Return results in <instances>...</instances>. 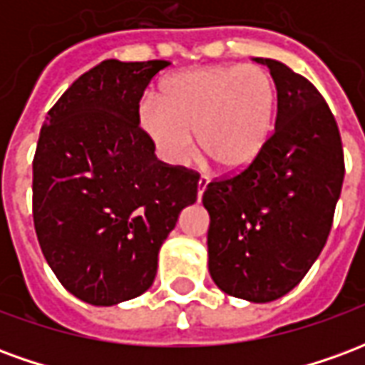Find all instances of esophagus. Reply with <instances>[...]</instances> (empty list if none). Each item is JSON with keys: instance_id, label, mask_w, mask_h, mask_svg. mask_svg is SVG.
<instances>
[{"instance_id": "obj_1", "label": "esophagus", "mask_w": 365, "mask_h": 365, "mask_svg": "<svg viewBox=\"0 0 365 365\" xmlns=\"http://www.w3.org/2000/svg\"><path fill=\"white\" fill-rule=\"evenodd\" d=\"M207 185H209V180H207V178H199V183H197V199L203 197V193H205Z\"/></svg>"}]
</instances>
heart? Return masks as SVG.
Listing matches in <instances>:
<instances>
[{"label": "heart", "mask_w": 365, "mask_h": 365, "mask_svg": "<svg viewBox=\"0 0 365 365\" xmlns=\"http://www.w3.org/2000/svg\"><path fill=\"white\" fill-rule=\"evenodd\" d=\"M140 127L158 156L182 166L199 144L222 172H242L268 144L275 123V88L260 66H209L170 78L160 101L144 99Z\"/></svg>", "instance_id": "b5f03b06"}]
</instances>
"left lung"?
<instances>
[{
  "instance_id": "obj_1",
  "label": "left lung",
  "mask_w": 365,
  "mask_h": 365,
  "mask_svg": "<svg viewBox=\"0 0 365 365\" xmlns=\"http://www.w3.org/2000/svg\"><path fill=\"white\" fill-rule=\"evenodd\" d=\"M275 130L242 174L211 182L209 274L227 295L269 303L311 269L329 238L344 180L336 120L313 83L274 58Z\"/></svg>"
}]
</instances>
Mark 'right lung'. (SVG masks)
<instances>
[{
  "mask_svg": "<svg viewBox=\"0 0 365 365\" xmlns=\"http://www.w3.org/2000/svg\"><path fill=\"white\" fill-rule=\"evenodd\" d=\"M168 60H103L54 103L33 162V219L58 282L96 307L148 289L199 175L156 160L138 103Z\"/></svg>",
  "mask_w": 365,
  "mask_h": 365,
  "instance_id": "add662e5",
  "label": "right lung"
}]
</instances>
